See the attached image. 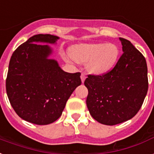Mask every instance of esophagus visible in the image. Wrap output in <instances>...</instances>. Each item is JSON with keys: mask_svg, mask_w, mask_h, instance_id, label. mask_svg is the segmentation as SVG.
Masks as SVG:
<instances>
[{"mask_svg": "<svg viewBox=\"0 0 154 154\" xmlns=\"http://www.w3.org/2000/svg\"><path fill=\"white\" fill-rule=\"evenodd\" d=\"M80 78H81V81H82V83H84V81H85V79H86L85 75H84L83 73H82V75H81V76H80Z\"/></svg>", "mask_w": 154, "mask_h": 154, "instance_id": "esophagus-1", "label": "esophagus"}]
</instances>
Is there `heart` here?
I'll list each match as a JSON object with an SVG mask.
<instances>
[{
	"instance_id": "heart-1",
	"label": "heart",
	"mask_w": 154,
	"mask_h": 154,
	"mask_svg": "<svg viewBox=\"0 0 154 154\" xmlns=\"http://www.w3.org/2000/svg\"><path fill=\"white\" fill-rule=\"evenodd\" d=\"M120 51L112 43H81L71 50V58L79 63H87L88 71L94 75H103L114 67Z\"/></svg>"
}]
</instances>
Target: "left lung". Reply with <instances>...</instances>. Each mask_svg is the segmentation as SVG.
I'll return each instance as SVG.
<instances>
[{
    "label": "left lung",
    "instance_id": "left-lung-1",
    "mask_svg": "<svg viewBox=\"0 0 154 154\" xmlns=\"http://www.w3.org/2000/svg\"><path fill=\"white\" fill-rule=\"evenodd\" d=\"M123 54L111 71L89 75L87 106L91 116L106 125L130 120L137 113L148 91V69L142 54L127 39L120 38Z\"/></svg>",
    "mask_w": 154,
    "mask_h": 154
}]
</instances>
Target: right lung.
<instances>
[{
	"mask_svg": "<svg viewBox=\"0 0 154 154\" xmlns=\"http://www.w3.org/2000/svg\"><path fill=\"white\" fill-rule=\"evenodd\" d=\"M59 38L36 34L18 46L11 56L6 92L17 115L35 125H49L62 115L66 101L81 84L79 72L62 70L50 56Z\"/></svg>",
	"mask_w": 154,
	"mask_h": 154,
	"instance_id": "right-lung-1",
	"label": "right lung"
}]
</instances>
